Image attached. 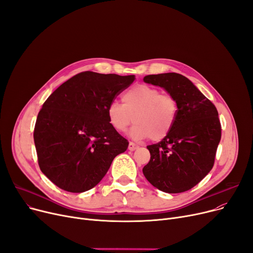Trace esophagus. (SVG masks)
Wrapping results in <instances>:
<instances>
[{
  "mask_svg": "<svg viewBox=\"0 0 253 253\" xmlns=\"http://www.w3.org/2000/svg\"><path fill=\"white\" fill-rule=\"evenodd\" d=\"M136 149H138V145L130 141V142H129V145H128V150H129V151H134V150H136Z\"/></svg>",
  "mask_w": 253,
  "mask_h": 253,
  "instance_id": "esophagus-1",
  "label": "esophagus"
}]
</instances>
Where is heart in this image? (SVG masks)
<instances>
[{
    "label": "heart",
    "mask_w": 253,
    "mask_h": 253,
    "mask_svg": "<svg viewBox=\"0 0 253 253\" xmlns=\"http://www.w3.org/2000/svg\"><path fill=\"white\" fill-rule=\"evenodd\" d=\"M123 104L113 101L108 106L110 125L118 132H124L133 121L130 134L132 137L159 141L173 129L178 103L175 97L162 93L156 87L139 84L126 91Z\"/></svg>",
    "instance_id": "heart-1"
}]
</instances>
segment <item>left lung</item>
<instances>
[{
	"label": "left lung",
	"mask_w": 253,
	"mask_h": 253,
	"mask_svg": "<svg viewBox=\"0 0 253 253\" xmlns=\"http://www.w3.org/2000/svg\"><path fill=\"white\" fill-rule=\"evenodd\" d=\"M143 81L164 88L178 103L173 129L160 142L147 147L151 159L142 169L143 175L162 192L177 194L189 191L214 165L221 137L217 110L182 75H149Z\"/></svg>",
	"instance_id": "1"
}]
</instances>
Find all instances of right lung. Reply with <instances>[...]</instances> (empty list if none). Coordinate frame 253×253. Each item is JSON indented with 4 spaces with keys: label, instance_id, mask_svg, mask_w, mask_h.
<instances>
[{
    "label": "right lung",
    "instance_id": "right-lung-1",
    "mask_svg": "<svg viewBox=\"0 0 253 253\" xmlns=\"http://www.w3.org/2000/svg\"><path fill=\"white\" fill-rule=\"evenodd\" d=\"M134 79L82 72L46 99L34 140L40 169L58 188L71 193L94 188L127 150L128 140L109 123L108 106Z\"/></svg>",
    "mask_w": 253,
    "mask_h": 253
}]
</instances>
